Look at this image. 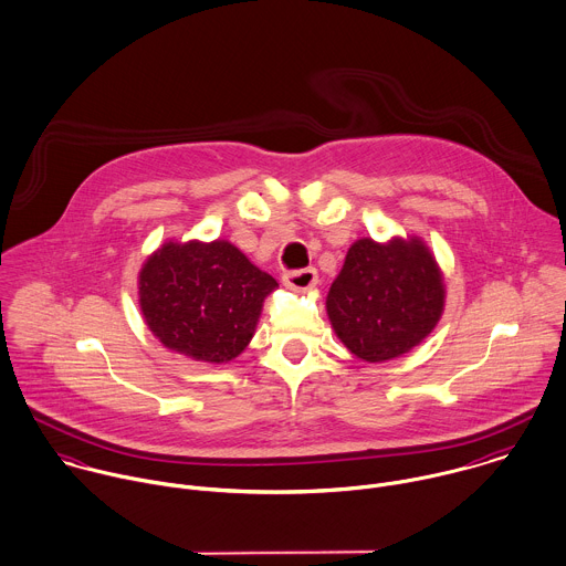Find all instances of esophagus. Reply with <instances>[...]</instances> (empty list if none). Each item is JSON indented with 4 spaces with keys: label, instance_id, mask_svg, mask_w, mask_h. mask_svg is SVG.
<instances>
[{
    "label": "esophagus",
    "instance_id": "1",
    "mask_svg": "<svg viewBox=\"0 0 566 566\" xmlns=\"http://www.w3.org/2000/svg\"><path fill=\"white\" fill-rule=\"evenodd\" d=\"M284 286L291 291H308L317 284V271L315 269H300V271H289L282 277Z\"/></svg>",
    "mask_w": 566,
    "mask_h": 566
}]
</instances>
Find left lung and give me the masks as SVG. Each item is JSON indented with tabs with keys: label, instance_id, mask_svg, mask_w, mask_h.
Instances as JSON below:
<instances>
[{
	"label": "left lung",
	"instance_id": "1",
	"mask_svg": "<svg viewBox=\"0 0 566 566\" xmlns=\"http://www.w3.org/2000/svg\"><path fill=\"white\" fill-rule=\"evenodd\" d=\"M443 304V273L421 238L357 240L326 297L337 337L370 364L419 346L439 324Z\"/></svg>",
	"mask_w": 566,
	"mask_h": 566
}]
</instances>
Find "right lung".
Here are the masks:
<instances>
[{
  "label": "right lung",
  "mask_w": 566,
  "mask_h": 566,
  "mask_svg": "<svg viewBox=\"0 0 566 566\" xmlns=\"http://www.w3.org/2000/svg\"><path fill=\"white\" fill-rule=\"evenodd\" d=\"M277 282L227 240L165 242L138 275L147 328L169 350L207 364L235 359L251 342Z\"/></svg>",
  "instance_id": "add662e5"
}]
</instances>
